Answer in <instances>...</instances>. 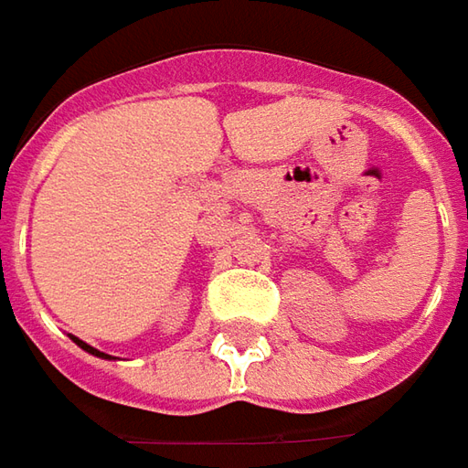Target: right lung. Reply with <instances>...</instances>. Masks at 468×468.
Masks as SVG:
<instances>
[{
    "mask_svg": "<svg viewBox=\"0 0 468 468\" xmlns=\"http://www.w3.org/2000/svg\"><path fill=\"white\" fill-rule=\"evenodd\" d=\"M72 342L77 346H82L85 352H90V355H95V357H103V360H113L111 355H105V352H101V349H95V346H90L88 342H82V339H77V336H72Z\"/></svg>",
    "mask_w": 468,
    "mask_h": 468,
    "instance_id": "add662e5",
    "label": "right lung"
}]
</instances>
